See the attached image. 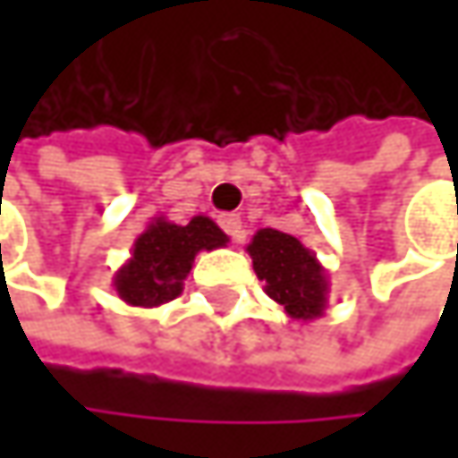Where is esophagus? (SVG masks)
<instances>
[{"label":"esophagus","mask_w":458,"mask_h":458,"mask_svg":"<svg viewBox=\"0 0 458 458\" xmlns=\"http://www.w3.org/2000/svg\"><path fill=\"white\" fill-rule=\"evenodd\" d=\"M220 225H223V230L228 233L233 241H241V235H243L241 217H235V215H223V217H220Z\"/></svg>","instance_id":"34e87169"}]
</instances>
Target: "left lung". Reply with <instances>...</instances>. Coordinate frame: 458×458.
Masks as SVG:
<instances>
[{
	"instance_id": "1",
	"label": "left lung",
	"mask_w": 458,
	"mask_h": 458,
	"mask_svg": "<svg viewBox=\"0 0 458 458\" xmlns=\"http://www.w3.org/2000/svg\"><path fill=\"white\" fill-rule=\"evenodd\" d=\"M265 292L292 320H316L328 305V278L318 257L294 235L262 228L246 246Z\"/></svg>"
}]
</instances>
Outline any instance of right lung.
<instances>
[{
  "label": "right lung",
  "instance_id": "1",
  "mask_svg": "<svg viewBox=\"0 0 458 458\" xmlns=\"http://www.w3.org/2000/svg\"><path fill=\"white\" fill-rule=\"evenodd\" d=\"M228 243L215 220L199 215L188 225L153 217L132 243L130 259L116 270L114 289L132 308H158L180 297L199 251Z\"/></svg>",
  "mask_w": 458,
  "mask_h": 458
}]
</instances>
